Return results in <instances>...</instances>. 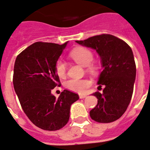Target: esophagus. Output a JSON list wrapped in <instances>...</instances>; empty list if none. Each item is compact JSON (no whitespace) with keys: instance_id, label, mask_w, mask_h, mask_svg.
I'll list each match as a JSON object with an SVG mask.
<instances>
[{"instance_id":"34e87169","label":"esophagus","mask_w":150,"mask_h":150,"mask_svg":"<svg viewBox=\"0 0 150 150\" xmlns=\"http://www.w3.org/2000/svg\"><path fill=\"white\" fill-rule=\"evenodd\" d=\"M86 97H87V95H86V94H79V98L80 99H83Z\"/></svg>"}]
</instances>
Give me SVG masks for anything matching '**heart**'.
Listing matches in <instances>:
<instances>
[{
    "mask_svg": "<svg viewBox=\"0 0 150 150\" xmlns=\"http://www.w3.org/2000/svg\"><path fill=\"white\" fill-rule=\"evenodd\" d=\"M70 57L80 65L86 67L91 73H95L98 69V65L96 62H91L93 59V53L89 49L83 47H76L70 53ZM56 72L60 78H63L66 75L67 66L66 63L59 59L56 62L55 65ZM91 81L88 79H71L66 83V87L69 90L78 93H83L88 88L90 87Z\"/></svg>",
    "mask_w": 150,
    "mask_h": 150,
    "instance_id": "b5f03b06",
    "label": "heart"
}]
</instances>
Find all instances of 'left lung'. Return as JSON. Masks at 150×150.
I'll return each mask as SVG.
<instances>
[{
    "label": "left lung",
    "instance_id": "left-lung-1",
    "mask_svg": "<svg viewBox=\"0 0 150 150\" xmlns=\"http://www.w3.org/2000/svg\"><path fill=\"white\" fill-rule=\"evenodd\" d=\"M76 42L95 50L102 64L97 84L105 88L103 93L93 94L98 100L97 105L90 111L91 117L98 123L115 121L126 112L132 96L136 76L132 50L124 41L109 34Z\"/></svg>",
    "mask_w": 150,
    "mask_h": 150
}]
</instances>
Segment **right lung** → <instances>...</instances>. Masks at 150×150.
<instances>
[{"label":"right lung","mask_w":150,"mask_h":150,"mask_svg":"<svg viewBox=\"0 0 150 150\" xmlns=\"http://www.w3.org/2000/svg\"><path fill=\"white\" fill-rule=\"evenodd\" d=\"M68 42L63 45L35 42L16 58L13 86L22 109L34 125L47 131L64 127L71 105L79 95L64 90L56 99L51 90L61 85L55 65Z\"/></svg>","instance_id":"1"}]
</instances>
